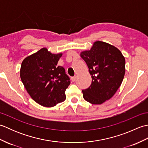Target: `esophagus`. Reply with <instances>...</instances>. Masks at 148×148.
<instances>
[{
  "instance_id": "obj_1",
  "label": "esophagus",
  "mask_w": 148,
  "mask_h": 148,
  "mask_svg": "<svg viewBox=\"0 0 148 148\" xmlns=\"http://www.w3.org/2000/svg\"><path fill=\"white\" fill-rule=\"evenodd\" d=\"M71 79H72V81H73V82H74V81H76V76L72 77H71Z\"/></svg>"
}]
</instances>
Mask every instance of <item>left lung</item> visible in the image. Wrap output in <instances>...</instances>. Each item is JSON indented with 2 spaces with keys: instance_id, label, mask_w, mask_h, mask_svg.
Listing matches in <instances>:
<instances>
[{
  "instance_id": "1",
  "label": "left lung",
  "mask_w": 148,
  "mask_h": 148,
  "mask_svg": "<svg viewBox=\"0 0 148 148\" xmlns=\"http://www.w3.org/2000/svg\"><path fill=\"white\" fill-rule=\"evenodd\" d=\"M80 56L92 78L88 88L82 90L83 98L92 104H101L112 98L121 86L125 73V57L115 46L100 40Z\"/></svg>"
}]
</instances>
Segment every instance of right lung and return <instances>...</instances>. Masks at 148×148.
Wrapping results in <instances>:
<instances>
[{"label": "right lung", "instance_id": "obj_1", "mask_svg": "<svg viewBox=\"0 0 148 148\" xmlns=\"http://www.w3.org/2000/svg\"><path fill=\"white\" fill-rule=\"evenodd\" d=\"M62 56V53L53 54L43 48L21 63L20 77L28 93L47 108L64 101L65 92L71 83L65 69L57 65Z\"/></svg>", "mask_w": 148, "mask_h": 148}]
</instances>
